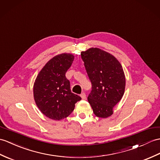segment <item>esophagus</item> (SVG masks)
<instances>
[{
    "label": "esophagus",
    "instance_id": "34e87169",
    "mask_svg": "<svg viewBox=\"0 0 160 160\" xmlns=\"http://www.w3.org/2000/svg\"><path fill=\"white\" fill-rule=\"evenodd\" d=\"M80 97L82 98V99H86V94H85L84 92H82V93L80 95Z\"/></svg>",
    "mask_w": 160,
    "mask_h": 160
}]
</instances>
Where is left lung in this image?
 Here are the masks:
<instances>
[{
  "label": "left lung",
  "instance_id": "left-lung-1",
  "mask_svg": "<svg viewBox=\"0 0 160 160\" xmlns=\"http://www.w3.org/2000/svg\"><path fill=\"white\" fill-rule=\"evenodd\" d=\"M81 57L92 84L88 103L95 116L108 117L125 92V77L121 63L113 55L97 48L82 52Z\"/></svg>",
  "mask_w": 160,
  "mask_h": 160
}]
</instances>
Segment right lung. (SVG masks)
<instances>
[{
	"mask_svg": "<svg viewBox=\"0 0 160 160\" xmlns=\"http://www.w3.org/2000/svg\"><path fill=\"white\" fill-rule=\"evenodd\" d=\"M73 55L63 53L48 61L37 76L33 95L37 106L45 116L58 121L68 117L81 98L72 92L65 73L73 61Z\"/></svg>",
	"mask_w": 160,
	"mask_h": 160,
	"instance_id": "add662e5",
	"label": "right lung"
}]
</instances>
